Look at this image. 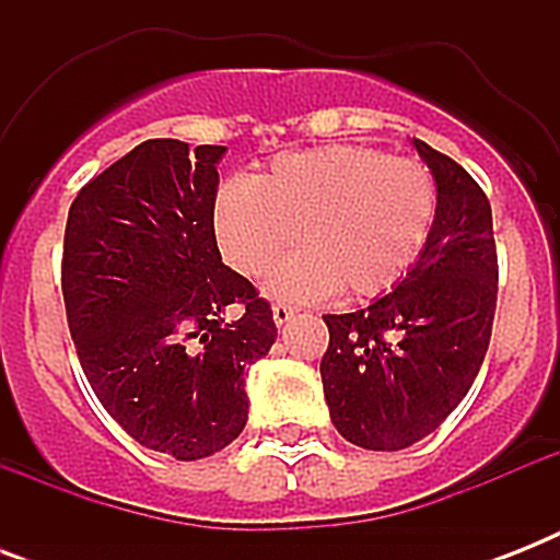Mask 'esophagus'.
<instances>
[{"label":"esophagus","mask_w":560,"mask_h":560,"mask_svg":"<svg viewBox=\"0 0 560 560\" xmlns=\"http://www.w3.org/2000/svg\"><path fill=\"white\" fill-rule=\"evenodd\" d=\"M293 316H296V311L290 305H272V323L279 325V328L281 325H288Z\"/></svg>","instance_id":"34e87169"}]
</instances>
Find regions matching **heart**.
Masks as SVG:
<instances>
[{
	"instance_id": "heart-1",
	"label": "heart",
	"mask_w": 560,
	"mask_h": 560,
	"mask_svg": "<svg viewBox=\"0 0 560 560\" xmlns=\"http://www.w3.org/2000/svg\"><path fill=\"white\" fill-rule=\"evenodd\" d=\"M439 188L424 162L374 148L281 153L253 179H223L211 232L223 261L258 279L290 237L302 249L276 267L270 296L372 299L398 284L424 253Z\"/></svg>"
}]
</instances>
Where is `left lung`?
Wrapping results in <instances>:
<instances>
[{"instance_id":"obj_1","label":"left lung","mask_w":560,"mask_h":560,"mask_svg":"<svg viewBox=\"0 0 560 560\" xmlns=\"http://www.w3.org/2000/svg\"><path fill=\"white\" fill-rule=\"evenodd\" d=\"M412 148L439 188V209L412 270L354 314L323 316L325 400L342 439L404 451L468 395L497 307V246L486 191L451 156Z\"/></svg>"}]
</instances>
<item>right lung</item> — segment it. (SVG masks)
<instances>
[{"instance_id": "1", "label": "right lung", "mask_w": 560, "mask_h": 560, "mask_svg": "<svg viewBox=\"0 0 560 560\" xmlns=\"http://www.w3.org/2000/svg\"><path fill=\"white\" fill-rule=\"evenodd\" d=\"M223 153L148 139L90 179L66 220L63 302L83 374L127 435L179 462L241 435L244 369L279 334L211 232Z\"/></svg>"}]
</instances>
